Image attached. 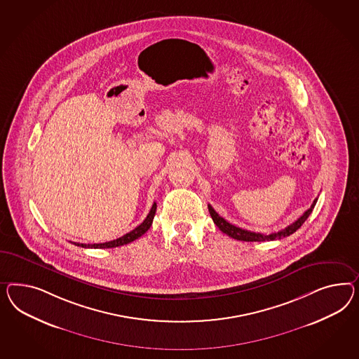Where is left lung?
Returning a JSON list of instances; mask_svg holds the SVG:
<instances>
[{
  "label": "left lung",
  "mask_w": 359,
  "mask_h": 359,
  "mask_svg": "<svg viewBox=\"0 0 359 359\" xmlns=\"http://www.w3.org/2000/svg\"><path fill=\"white\" fill-rule=\"evenodd\" d=\"M316 201H318V198H315L313 203L311 205L310 209L307 212H304L301 218H298L295 222L291 223L290 226L285 227L283 230L278 231V233H268V235L266 233H253V231H248V230H244V229H241V227H236V226H233L231 223L227 222L224 218H222L219 214L214 210L210 205H208V208H209V213L212 215L215 226L223 233L229 235L230 238L236 239V241H242V242H265V241L282 239V238H286V236H289L291 233H295L301 227L302 224L306 222V219L310 217V214L312 213V210H313V208L316 205Z\"/></svg>",
  "instance_id": "obj_1"
}]
</instances>
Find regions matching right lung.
<instances>
[{"label": "right lung", "mask_w": 359, "mask_h": 359, "mask_svg": "<svg viewBox=\"0 0 359 359\" xmlns=\"http://www.w3.org/2000/svg\"><path fill=\"white\" fill-rule=\"evenodd\" d=\"M155 212H156V204L154 203L144 222L141 223L140 226H137L136 229L132 230L130 233H126V235H123L121 238L115 239V241L97 243V244H83V243H73V244H76L78 247H83V248H115V247H120V245H124V244H128V243L133 242V241L138 239L140 236H142L150 229L153 219H154Z\"/></svg>", "instance_id": "right-lung-1"}]
</instances>
